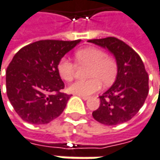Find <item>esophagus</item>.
<instances>
[{
  "label": "esophagus",
  "instance_id": "esophagus-1",
  "mask_svg": "<svg viewBox=\"0 0 160 160\" xmlns=\"http://www.w3.org/2000/svg\"><path fill=\"white\" fill-rule=\"evenodd\" d=\"M79 97H80L81 98H83L84 100H87V99L89 98V97H88V96H80V95H79Z\"/></svg>",
  "mask_w": 160,
  "mask_h": 160
}]
</instances>
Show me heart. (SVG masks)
I'll list each match as a JSON object with an SVG mask.
<instances>
[{
  "mask_svg": "<svg viewBox=\"0 0 160 160\" xmlns=\"http://www.w3.org/2000/svg\"><path fill=\"white\" fill-rule=\"evenodd\" d=\"M74 59L79 65H90L88 76L92 78L72 83L68 88L72 94L89 96L101 88V82L110 85L116 78L118 72L117 62L101 49L88 47L78 50L74 53ZM57 69L60 76L69 82L74 77L76 65L69 59L62 58L58 62Z\"/></svg>",
  "mask_w": 160,
  "mask_h": 160,
  "instance_id": "heart-1",
  "label": "heart"
}]
</instances>
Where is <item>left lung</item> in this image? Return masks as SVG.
Returning <instances> with one entry per match:
<instances>
[{
    "mask_svg": "<svg viewBox=\"0 0 160 160\" xmlns=\"http://www.w3.org/2000/svg\"><path fill=\"white\" fill-rule=\"evenodd\" d=\"M115 56L118 73L110 89L99 96L100 105L93 118L105 125H118L130 121L139 111L148 95V74L140 56L122 40L108 37L90 39Z\"/></svg>",
    "mask_w": 160,
    "mask_h": 160,
    "instance_id": "left-lung-1",
    "label": "left lung"
}]
</instances>
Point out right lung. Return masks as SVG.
Here are the masks:
<instances>
[{
	"label": "right lung",
	"instance_id": "right-lung-1",
	"mask_svg": "<svg viewBox=\"0 0 160 160\" xmlns=\"http://www.w3.org/2000/svg\"><path fill=\"white\" fill-rule=\"evenodd\" d=\"M81 40H38L19 50L6 70V93L20 118L46 124L59 117L71 95L58 72L60 60Z\"/></svg>",
	"mask_w": 160,
	"mask_h": 160
}]
</instances>
